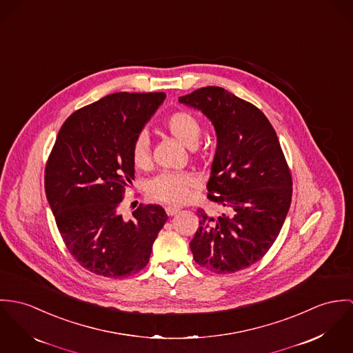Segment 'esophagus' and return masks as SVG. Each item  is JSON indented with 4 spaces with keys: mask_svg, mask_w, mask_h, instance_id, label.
<instances>
[{
    "mask_svg": "<svg viewBox=\"0 0 353 353\" xmlns=\"http://www.w3.org/2000/svg\"><path fill=\"white\" fill-rule=\"evenodd\" d=\"M165 211H166V214L169 216H173V215H176L180 211V208L179 207H173V205H168V207H165Z\"/></svg>",
    "mask_w": 353,
    "mask_h": 353,
    "instance_id": "1",
    "label": "esophagus"
}]
</instances>
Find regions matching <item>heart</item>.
I'll return each instance as SVG.
<instances>
[{"label":"heart","instance_id":"b5f03b06","mask_svg":"<svg viewBox=\"0 0 353 353\" xmlns=\"http://www.w3.org/2000/svg\"><path fill=\"white\" fill-rule=\"evenodd\" d=\"M165 130L179 142L194 148L201 135V125L188 111H176L163 121ZM131 158L137 168L146 169L152 163L150 142L146 134H139L131 146ZM197 185V179L190 172H162L149 180L146 192L152 200L166 204H181Z\"/></svg>","mask_w":353,"mask_h":353}]
</instances>
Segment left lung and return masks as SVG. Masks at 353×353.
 I'll use <instances>...</instances> for the list:
<instances>
[{"label":"left lung","instance_id":"left-lung-1","mask_svg":"<svg viewBox=\"0 0 353 353\" xmlns=\"http://www.w3.org/2000/svg\"><path fill=\"white\" fill-rule=\"evenodd\" d=\"M215 127L218 145L207 197L221 215L199 208L190 248L196 263L214 274H233L261 260L280 233L292 196V179L277 135L252 103L219 86L179 97Z\"/></svg>","mask_w":353,"mask_h":353}]
</instances>
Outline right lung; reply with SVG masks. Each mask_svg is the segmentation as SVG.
<instances>
[{"instance_id": "1", "label": "right lung", "mask_w": 353, "mask_h": 353, "mask_svg": "<svg viewBox=\"0 0 353 353\" xmlns=\"http://www.w3.org/2000/svg\"><path fill=\"white\" fill-rule=\"evenodd\" d=\"M165 93L108 94L62 124L44 170L57 228L81 267L104 277L142 271L168 221L158 204H141L124 221L119 205L134 180L131 146Z\"/></svg>"}]
</instances>
